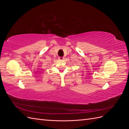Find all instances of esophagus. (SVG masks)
Segmentation results:
<instances>
[{
	"instance_id": "esophagus-1",
	"label": "esophagus",
	"mask_w": 129,
	"mask_h": 129,
	"mask_svg": "<svg viewBox=\"0 0 129 129\" xmlns=\"http://www.w3.org/2000/svg\"><path fill=\"white\" fill-rule=\"evenodd\" d=\"M64 58V57H58V59L60 60H63Z\"/></svg>"
}]
</instances>
